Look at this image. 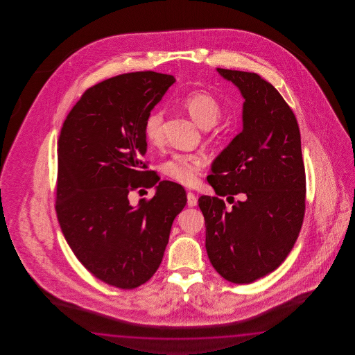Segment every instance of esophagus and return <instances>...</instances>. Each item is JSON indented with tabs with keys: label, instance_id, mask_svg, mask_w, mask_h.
I'll return each mask as SVG.
<instances>
[{
	"label": "esophagus",
	"instance_id": "34e87169",
	"mask_svg": "<svg viewBox=\"0 0 355 355\" xmlns=\"http://www.w3.org/2000/svg\"><path fill=\"white\" fill-rule=\"evenodd\" d=\"M196 203H198V198H196V194H194V193H191V191H189V193H188V205H189V207H196Z\"/></svg>",
	"mask_w": 355,
	"mask_h": 355
}]
</instances>
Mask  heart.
<instances>
[{
  "label": "heart",
  "instance_id": "heart-1",
  "mask_svg": "<svg viewBox=\"0 0 355 355\" xmlns=\"http://www.w3.org/2000/svg\"><path fill=\"white\" fill-rule=\"evenodd\" d=\"M181 105L202 128H211L222 115L218 100L207 91L189 92L181 100ZM144 133L152 147L164 144V113L161 110H152L148 114L144 121ZM205 166L207 159L200 153H174L161 165V171L181 185L194 187Z\"/></svg>",
  "mask_w": 355,
  "mask_h": 355
}]
</instances>
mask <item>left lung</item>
<instances>
[{
    "label": "left lung",
    "instance_id": "1",
    "mask_svg": "<svg viewBox=\"0 0 355 355\" xmlns=\"http://www.w3.org/2000/svg\"><path fill=\"white\" fill-rule=\"evenodd\" d=\"M245 98L243 129L211 165L217 196L240 193L231 210L218 196H202L205 249L220 277L249 284L274 272L301 231L306 174L295 115L278 90L254 72L217 68Z\"/></svg>",
    "mask_w": 355,
    "mask_h": 355
}]
</instances>
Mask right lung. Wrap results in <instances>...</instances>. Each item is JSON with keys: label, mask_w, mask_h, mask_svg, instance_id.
<instances>
[{"label": "right lung", "mask_w": 355, "mask_h": 355, "mask_svg": "<svg viewBox=\"0 0 355 355\" xmlns=\"http://www.w3.org/2000/svg\"><path fill=\"white\" fill-rule=\"evenodd\" d=\"M175 83L152 71L115 76L85 91L58 138L55 211L78 261L106 284L139 287L159 269L184 188L159 181L144 159V125ZM157 194L128 203L132 191Z\"/></svg>", "instance_id": "right-lung-1"}]
</instances>
